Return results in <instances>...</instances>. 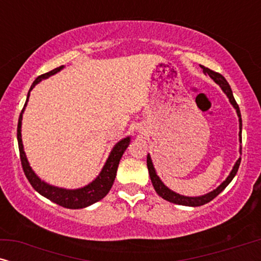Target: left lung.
Returning a JSON list of instances; mask_svg holds the SVG:
<instances>
[{
    "mask_svg": "<svg viewBox=\"0 0 261 261\" xmlns=\"http://www.w3.org/2000/svg\"><path fill=\"white\" fill-rule=\"evenodd\" d=\"M201 67L203 69V72H204V74H209V77L212 78V80L215 82L216 84L220 85L224 94L227 95V97L229 98L230 105L234 107L235 110H237V114H238V117H239V127H240V133H239V138H240V142H241V129H242L241 113H240V109H239V106H238L237 101H235V98L233 96V91H231L229 84H228L226 78H224L221 73L215 72V71L210 70L205 66L201 65ZM240 154H241V147H240ZM240 163H241V158H239L237 160V163H235V165L233 166V170L230 171L229 176L227 177V179L224 180L222 184L219 185V187H217L215 190L210 191V192H208V194H205L203 196H197V197H189V196L179 195V194H177V192L170 190V189L167 188L162 180H160V178L158 177V174H156L155 170H154V166H153L151 156H149V154H147L148 173H149V177H151V181L153 184V188H154V190L156 191V194H158L162 198L166 199V201H169L171 203H176V204L187 205V206H199V205L205 204V203H208L210 201H213V199L215 198L217 195H220L221 192H222L224 189H226L227 185L229 184L231 180H233V178L235 177V174H237L238 170H239V166H240Z\"/></svg>",
    "mask_w": 261,
    "mask_h": 261,
    "instance_id": "8db88e82",
    "label": "left lung"
}]
</instances>
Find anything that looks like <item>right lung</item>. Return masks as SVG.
<instances>
[{"label":"right lung","instance_id":"1","mask_svg":"<svg viewBox=\"0 0 261 261\" xmlns=\"http://www.w3.org/2000/svg\"><path fill=\"white\" fill-rule=\"evenodd\" d=\"M63 67L64 66L62 65L57 67L55 70L49 71V72L41 74V76H39L37 80L33 82L30 91H28L26 103H24V107L19 117V123H17V142H19L21 165H22L23 172L26 174L27 179L31 183L32 187H33L39 194L44 196V197L48 198L49 201L55 202L57 204L64 206V208L82 209V208H85V206L94 204L96 202H98L99 199L105 197V196L109 192L110 189H112L113 183L116 177V171H117V166H119L120 159L124 153V151H126L128 145H129L130 137L122 139V140H120L115 146H114L112 152H110V154L108 156V159H107L105 166H103V169L101 172H99L98 176L96 177L90 184L85 185L83 188L70 190V189L53 187V185L45 183L44 180H41L40 178L34 173V171L32 170V167L30 166V163H28L27 156L24 154V151H23L22 138H21L22 113L27 106L28 98H30V92L32 91V89H33L39 82H41L42 80H45V78H48L49 76H53V74L59 72Z\"/></svg>","mask_w":261,"mask_h":261}]
</instances>
